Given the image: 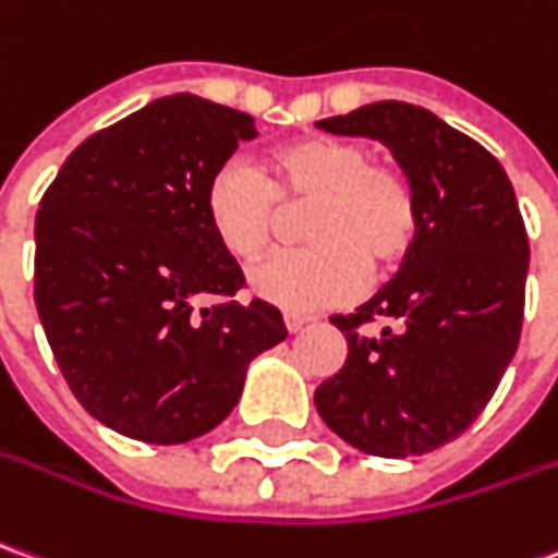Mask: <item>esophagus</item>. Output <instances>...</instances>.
<instances>
[{"label": "esophagus", "mask_w": 558, "mask_h": 558, "mask_svg": "<svg viewBox=\"0 0 558 558\" xmlns=\"http://www.w3.org/2000/svg\"><path fill=\"white\" fill-rule=\"evenodd\" d=\"M283 323H287V332H302L307 323H314V317H307V314H283Z\"/></svg>", "instance_id": "esophagus-1"}]
</instances>
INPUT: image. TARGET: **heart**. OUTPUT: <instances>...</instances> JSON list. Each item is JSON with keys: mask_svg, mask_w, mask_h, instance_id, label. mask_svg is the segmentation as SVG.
<instances>
[{"mask_svg": "<svg viewBox=\"0 0 558 558\" xmlns=\"http://www.w3.org/2000/svg\"><path fill=\"white\" fill-rule=\"evenodd\" d=\"M302 208L307 247L275 253L251 271L253 295L292 314L350 302L365 271H399L420 235L411 181L353 138H295L268 157V178L229 159L205 184L208 229L235 259H256L278 235L283 211Z\"/></svg>", "mask_w": 558, "mask_h": 558, "instance_id": "heart-1", "label": "heart"}]
</instances>
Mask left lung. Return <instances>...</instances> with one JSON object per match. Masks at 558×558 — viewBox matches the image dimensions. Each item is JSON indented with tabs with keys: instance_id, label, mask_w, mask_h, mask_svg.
Returning a JSON list of instances; mask_svg holds the SVG:
<instances>
[{
	"instance_id": "left-lung-1",
	"label": "left lung",
	"mask_w": 558,
	"mask_h": 558,
	"mask_svg": "<svg viewBox=\"0 0 558 558\" xmlns=\"http://www.w3.org/2000/svg\"><path fill=\"white\" fill-rule=\"evenodd\" d=\"M332 135L377 138L420 205V235L399 275L356 314L341 372L314 392L323 423L362 453L420 456L481 416L520 344L529 239L508 174L486 147L408 102L317 120ZM397 323L380 339L361 326Z\"/></svg>"
}]
</instances>
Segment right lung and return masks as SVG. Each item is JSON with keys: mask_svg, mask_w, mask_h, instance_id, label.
<instances>
[{"mask_svg": "<svg viewBox=\"0 0 558 558\" xmlns=\"http://www.w3.org/2000/svg\"><path fill=\"white\" fill-rule=\"evenodd\" d=\"M253 117L162 96L72 150L35 214V307L75 399L126 438L184 444L239 404L253 356L287 338L205 220V184ZM208 294L215 305L195 311Z\"/></svg>", "mask_w": 558, "mask_h": 558, "instance_id": "obj_1", "label": "right lung"}]
</instances>
